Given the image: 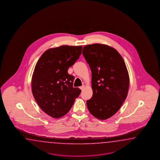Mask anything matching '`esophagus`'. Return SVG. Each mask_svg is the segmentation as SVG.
<instances>
[{"label":"esophagus","instance_id":"34e87169","mask_svg":"<svg viewBox=\"0 0 160 160\" xmlns=\"http://www.w3.org/2000/svg\"><path fill=\"white\" fill-rule=\"evenodd\" d=\"M84 87H85V86H84V85H82V86H81V87H80V88L82 90L84 88Z\"/></svg>","mask_w":160,"mask_h":160}]
</instances>
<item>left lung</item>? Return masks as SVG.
<instances>
[{
    "mask_svg": "<svg viewBox=\"0 0 160 160\" xmlns=\"http://www.w3.org/2000/svg\"><path fill=\"white\" fill-rule=\"evenodd\" d=\"M82 54L92 72V97L87 106L93 116L106 120L117 112L127 98L128 69L117 50L106 45H86Z\"/></svg>",
    "mask_w": 160,
    "mask_h": 160,
    "instance_id": "1",
    "label": "left lung"
}]
</instances>
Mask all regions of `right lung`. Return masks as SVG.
Returning a JSON list of instances; mask_svg holds the SVG:
<instances>
[{"mask_svg":"<svg viewBox=\"0 0 160 160\" xmlns=\"http://www.w3.org/2000/svg\"><path fill=\"white\" fill-rule=\"evenodd\" d=\"M82 46H62L46 50L37 61L32 73V95L41 110L54 118L71 110L81 92L73 88L75 78L69 68L81 55Z\"/></svg>","mask_w":160,"mask_h":160,"instance_id":"add662e5","label":"right lung"}]
</instances>
